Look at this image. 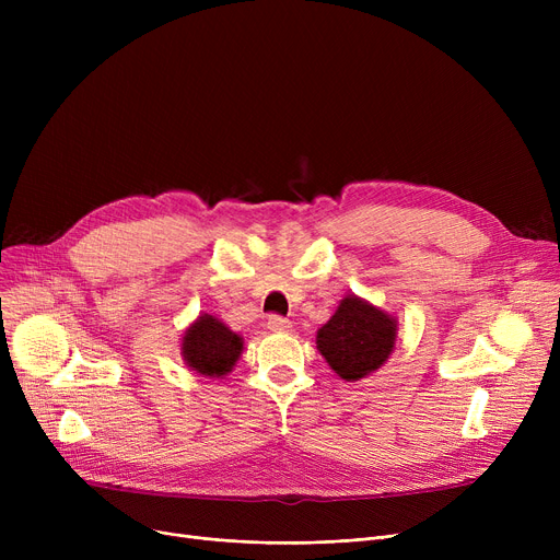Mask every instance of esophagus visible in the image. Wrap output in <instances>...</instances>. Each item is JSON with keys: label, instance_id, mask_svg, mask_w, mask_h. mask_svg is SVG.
<instances>
[{"label": "esophagus", "instance_id": "34e87169", "mask_svg": "<svg viewBox=\"0 0 560 560\" xmlns=\"http://www.w3.org/2000/svg\"><path fill=\"white\" fill-rule=\"evenodd\" d=\"M290 319H285V317H281V315H270V319H268V329L270 331H275V334H283V331H290Z\"/></svg>", "mask_w": 560, "mask_h": 560}]
</instances>
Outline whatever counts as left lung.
<instances>
[{
  "label": "left lung",
  "mask_w": 560,
  "mask_h": 560,
  "mask_svg": "<svg viewBox=\"0 0 560 560\" xmlns=\"http://www.w3.org/2000/svg\"><path fill=\"white\" fill-rule=\"evenodd\" d=\"M395 334L397 322L390 315L351 295L317 331V349L338 376L359 381L386 363Z\"/></svg>",
  "instance_id": "1"
}]
</instances>
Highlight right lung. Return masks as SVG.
Returning a JSON list of instances; mask_svg holds the SVG:
<instances>
[{"instance_id":"1","label":"right lung","mask_w":560,"mask_h":560,"mask_svg":"<svg viewBox=\"0 0 560 560\" xmlns=\"http://www.w3.org/2000/svg\"><path fill=\"white\" fill-rule=\"evenodd\" d=\"M243 338L213 315H201L184 334L182 354L188 368L203 376H224L238 361Z\"/></svg>"}]
</instances>
